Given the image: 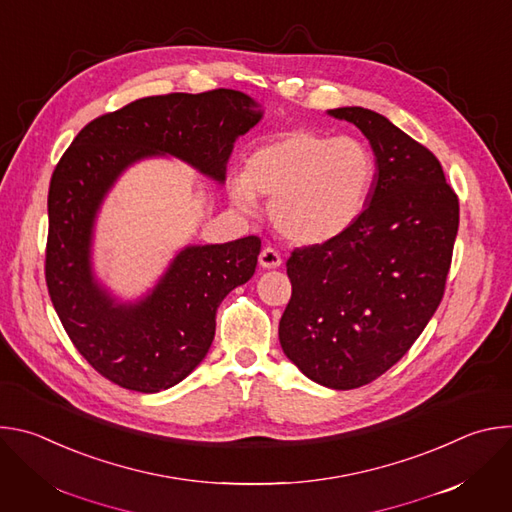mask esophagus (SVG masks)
Returning <instances> with one entry per match:
<instances>
[{
	"mask_svg": "<svg viewBox=\"0 0 512 512\" xmlns=\"http://www.w3.org/2000/svg\"><path fill=\"white\" fill-rule=\"evenodd\" d=\"M259 265H261L263 269H275V267L281 265V255H279L275 249L265 247V249L259 253Z\"/></svg>",
	"mask_w": 512,
	"mask_h": 512,
	"instance_id": "esophagus-1",
	"label": "esophagus"
}]
</instances>
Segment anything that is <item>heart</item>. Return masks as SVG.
Returning a JSON list of instances; mask_svg holds the SVG:
<instances>
[{
    "label": "heart",
    "instance_id": "b5f03b06",
    "mask_svg": "<svg viewBox=\"0 0 512 512\" xmlns=\"http://www.w3.org/2000/svg\"><path fill=\"white\" fill-rule=\"evenodd\" d=\"M375 178V158L360 139L296 129L257 145L229 196L241 210H251L255 198H267L281 237L322 245L356 225Z\"/></svg>",
    "mask_w": 512,
    "mask_h": 512
}]
</instances>
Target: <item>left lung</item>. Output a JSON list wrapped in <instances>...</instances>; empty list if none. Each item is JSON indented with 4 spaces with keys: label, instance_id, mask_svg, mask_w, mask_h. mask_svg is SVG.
<instances>
[{
    "label": "left lung",
    "instance_id": "left-lung-1",
    "mask_svg": "<svg viewBox=\"0 0 512 512\" xmlns=\"http://www.w3.org/2000/svg\"><path fill=\"white\" fill-rule=\"evenodd\" d=\"M328 115L369 139L377 178L350 231L287 259L279 342L308 379L348 391L387 373L440 306L460 204L437 158L387 117L362 107Z\"/></svg>",
    "mask_w": 512,
    "mask_h": 512
}]
</instances>
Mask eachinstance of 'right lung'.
<instances>
[{"label": "right lung", "instance_id": "obj_1", "mask_svg": "<svg viewBox=\"0 0 512 512\" xmlns=\"http://www.w3.org/2000/svg\"><path fill=\"white\" fill-rule=\"evenodd\" d=\"M263 117L233 89L145 97L101 115L72 139L48 190L46 285L77 350L111 383L158 393L186 379L206 356L216 308L257 267L259 237L184 247L156 287L119 304L95 279L91 247L97 212L135 162L174 156L223 184L239 135Z\"/></svg>", "mask_w": 512, "mask_h": 512}]
</instances>
